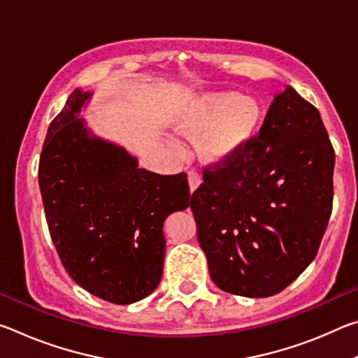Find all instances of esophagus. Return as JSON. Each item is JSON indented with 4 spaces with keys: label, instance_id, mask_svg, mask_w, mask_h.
<instances>
[{
    "label": "esophagus",
    "instance_id": "obj_1",
    "mask_svg": "<svg viewBox=\"0 0 358 358\" xmlns=\"http://www.w3.org/2000/svg\"><path fill=\"white\" fill-rule=\"evenodd\" d=\"M187 183H189V189H191V192L194 191V189H197V186L202 183V177H201V173H199L197 171H189L187 172Z\"/></svg>",
    "mask_w": 358,
    "mask_h": 358
}]
</instances>
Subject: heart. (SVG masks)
I'll return each mask as SVG.
<instances>
[{
  "label": "heart",
  "mask_w": 358,
  "mask_h": 358,
  "mask_svg": "<svg viewBox=\"0 0 358 358\" xmlns=\"http://www.w3.org/2000/svg\"><path fill=\"white\" fill-rule=\"evenodd\" d=\"M260 107L254 99L237 92L208 93L187 102L175 117V126L186 136L205 134L202 156L224 161L243 150L260 121ZM172 147L178 145L172 142Z\"/></svg>",
  "instance_id": "obj_1"
}]
</instances>
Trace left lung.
Masks as SVG:
<instances>
[{"mask_svg": "<svg viewBox=\"0 0 358 358\" xmlns=\"http://www.w3.org/2000/svg\"><path fill=\"white\" fill-rule=\"evenodd\" d=\"M333 169L319 110L290 87L271 102L259 136L203 167L191 210L217 287L264 299L305 271L331 215Z\"/></svg>", "mask_w": 358, "mask_h": 358, "instance_id": "obj_1", "label": "left lung"}]
</instances>
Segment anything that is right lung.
Listing matches in <instances>:
<instances>
[{"instance_id": "1", "label": "right lung", "mask_w": 358, "mask_h": 358, "mask_svg": "<svg viewBox=\"0 0 358 358\" xmlns=\"http://www.w3.org/2000/svg\"><path fill=\"white\" fill-rule=\"evenodd\" d=\"M76 88L48 126L39 187L48 232L63 266L99 299L129 305L157 287L166 217L189 205L185 172L157 175L117 145L90 136Z\"/></svg>"}]
</instances>
